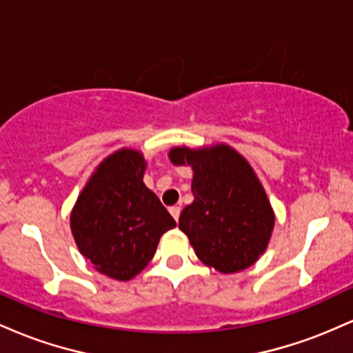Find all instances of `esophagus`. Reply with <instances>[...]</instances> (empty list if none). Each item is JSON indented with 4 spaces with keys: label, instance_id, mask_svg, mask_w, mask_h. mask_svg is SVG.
I'll use <instances>...</instances> for the list:
<instances>
[{
    "label": "esophagus",
    "instance_id": "obj_1",
    "mask_svg": "<svg viewBox=\"0 0 353 353\" xmlns=\"http://www.w3.org/2000/svg\"><path fill=\"white\" fill-rule=\"evenodd\" d=\"M169 212H171V216L176 219V221H179V216H181L179 205H172V208H169Z\"/></svg>",
    "mask_w": 353,
    "mask_h": 353
}]
</instances>
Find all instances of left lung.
Instances as JSON below:
<instances>
[{
	"instance_id": "obj_1",
	"label": "left lung",
	"mask_w": 353,
	"mask_h": 353,
	"mask_svg": "<svg viewBox=\"0 0 353 353\" xmlns=\"http://www.w3.org/2000/svg\"><path fill=\"white\" fill-rule=\"evenodd\" d=\"M169 159L192 169L194 201L182 209L179 229L199 261L221 274L254 265L272 237L275 214L249 161L224 143L176 145Z\"/></svg>"
}]
</instances>
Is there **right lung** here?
I'll use <instances>...</instances> for the list:
<instances>
[{"label": "right lung", "instance_id": "right-lung-1", "mask_svg": "<svg viewBox=\"0 0 353 353\" xmlns=\"http://www.w3.org/2000/svg\"><path fill=\"white\" fill-rule=\"evenodd\" d=\"M143 152L121 148L101 161L79 192L70 225L78 250L101 274L128 282L143 272L176 221L145 188Z\"/></svg>", "mask_w": 353, "mask_h": 353}]
</instances>
